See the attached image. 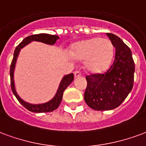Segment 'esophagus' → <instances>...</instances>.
<instances>
[{"label":"esophagus","mask_w":146,"mask_h":146,"mask_svg":"<svg viewBox=\"0 0 146 146\" xmlns=\"http://www.w3.org/2000/svg\"><path fill=\"white\" fill-rule=\"evenodd\" d=\"M81 76V73H80V72H79V71H75L74 72V77L75 78H76V77H79V76Z\"/></svg>","instance_id":"obj_1"}]
</instances>
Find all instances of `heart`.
<instances>
[{
	"mask_svg": "<svg viewBox=\"0 0 146 146\" xmlns=\"http://www.w3.org/2000/svg\"><path fill=\"white\" fill-rule=\"evenodd\" d=\"M70 57L84 60V67L91 73H103L109 67L114 55V46L107 38H91L73 43L69 50Z\"/></svg>",
	"mask_w": 146,
	"mask_h": 146,
	"instance_id": "obj_1",
	"label": "heart"
}]
</instances>
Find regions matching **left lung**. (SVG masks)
<instances>
[{"instance_id": "left-lung-1", "label": "left lung", "mask_w": 146, "mask_h": 146, "mask_svg": "<svg viewBox=\"0 0 146 146\" xmlns=\"http://www.w3.org/2000/svg\"><path fill=\"white\" fill-rule=\"evenodd\" d=\"M107 35L115 48L113 63L105 73L86 76L84 100L95 111L117 108L133 87L135 62L131 49L117 35L111 33Z\"/></svg>"}]
</instances>
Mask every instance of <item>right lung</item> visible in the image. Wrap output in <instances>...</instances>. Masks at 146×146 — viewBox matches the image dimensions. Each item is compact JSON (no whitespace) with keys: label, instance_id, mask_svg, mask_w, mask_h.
<instances>
[{"label":"right lung","instance_id":"add662e5","mask_svg":"<svg viewBox=\"0 0 146 146\" xmlns=\"http://www.w3.org/2000/svg\"><path fill=\"white\" fill-rule=\"evenodd\" d=\"M59 39V36L58 35H48L45 34V33H42V34L38 35H30L29 37H26L23 41L21 42L17 47H16L15 52H14V57H13L12 62L11 64V67H10V76H11V90H12L13 94H15L16 98L20 103L23 105L26 109L32 112L35 113H43V112H50L53 111L54 110L58 108L59 104L61 103L62 99V95L64 90L66 89V87L70 85L72 82L73 81V73H70L68 75H66L62 77V80L59 84V86L58 87L56 94L53 98H52L51 100H48V102L43 104H33L28 103L26 101L22 100L15 90V80H14V73H15V68L16 62H17V59H18L19 52L21 51V48L27 45H29V43L32 42L33 41L35 42H40L45 43L47 45H54L56 40Z\"/></svg>","mask_w":146,"mask_h":146}]
</instances>
